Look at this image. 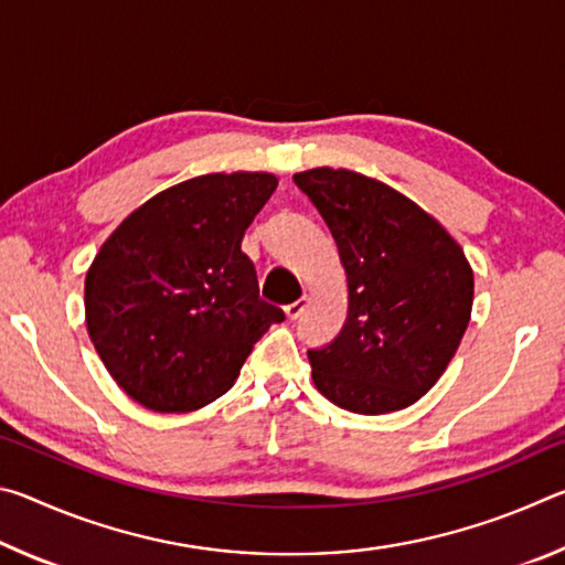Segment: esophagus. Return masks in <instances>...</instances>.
<instances>
[{
    "instance_id": "1",
    "label": "esophagus",
    "mask_w": 565,
    "mask_h": 565,
    "mask_svg": "<svg viewBox=\"0 0 565 565\" xmlns=\"http://www.w3.org/2000/svg\"><path fill=\"white\" fill-rule=\"evenodd\" d=\"M303 309H306V296H303V299H296L294 303L286 306L284 311H286V317H289V321H296L303 313Z\"/></svg>"
}]
</instances>
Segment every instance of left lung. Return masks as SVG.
I'll return each mask as SVG.
<instances>
[{
  "label": "left lung",
  "mask_w": 565,
  "mask_h": 565,
  "mask_svg": "<svg viewBox=\"0 0 565 565\" xmlns=\"http://www.w3.org/2000/svg\"><path fill=\"white\" fill-rule=\"evenodd\" d=\"M327 222L349 281L339 337L309 349L313 384L353 414H391L431 388L471 319L463 248L396 189L349 169L294 174Z\"/></svg>",
  "instance_id": "8db88e82"
}]
</instances>
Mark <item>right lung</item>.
<instances>
[{"instance_id": "obj_1", "label": "right lung", "mask_w": 565, "mask_h": 565, "mask_svg": "<svg viewBox=\"0 0 565 565\" xmlns=\"http://www.w3.org/2000/svg\"><path fill=\"white\" fill-rule=\"evenodd\" d=\"M279 181L204 174L159 191L117 226L87 271V331L111 379L159 414L226 394L279 306L259 299L242 238Z\"/></svg>"}]
</instances>
